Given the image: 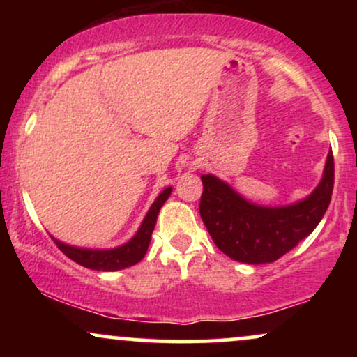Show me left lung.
<instances>
[{
    "mask_svg": "<svg viewBox=\"0 0 357 357\" xmlns=\"http://www.w3.org/2000/svg\"><path fill=\"white\" fill-rule=\"evenodd\" d=\"M202 181L199 215L216 247L236 261L270 264L309 236L322 220L333 196L334 155L329 151L319 186L289 206L250 203L213 174H203Z\"/></svg>",
    "mask_w": 357,
    "mask_h": 357,
    "instance_id": "1",
    "label": "left lung"
}]
</instances>
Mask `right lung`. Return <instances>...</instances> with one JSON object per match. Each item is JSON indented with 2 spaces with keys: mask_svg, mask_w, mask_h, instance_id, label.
Segmentation results:
<instances>
[{
  "mask_svg": "<svg viewBox=\"0 0 357 357\" xmlns=\"http://www.w3.org/2000/svg\"><path fill=\"white\" fill-rule=\"evenodd\" d=\"M171 190L173 188H166L161 195L155 198L153 206L147 211L144 221H142L141 228H139L136 235L132 236L126 245L117 248L110 250H90V248H79L72 247V245H65L56 238L52 240L55 241L56 247L65 253L70 260L77 261L85 268L92 270H102V272H112V270H122L130 267V265H136L137 261H141L144 258L147 248L151 243V235L155 227V220H158L159 210H161L162 204L166 203V199L169 198Z\"/></svg>",
  "mask_w": 357,
  "mask_h": 357,
  "instance_id": "right-lung-1",
  "label": "right lung"
}]
</instances>
